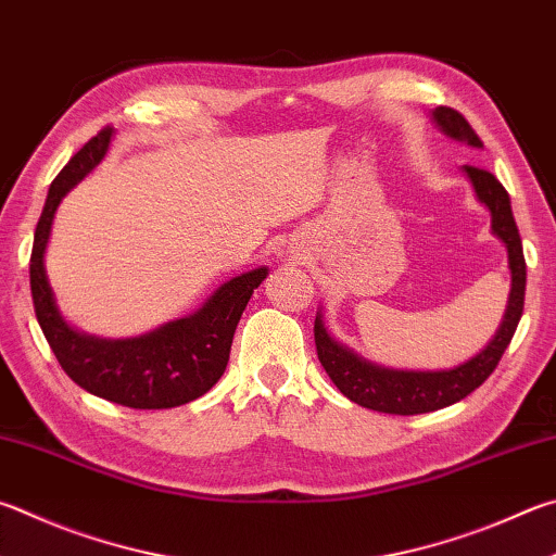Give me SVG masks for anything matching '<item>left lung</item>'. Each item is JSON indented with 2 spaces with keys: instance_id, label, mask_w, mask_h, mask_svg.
<instances>
[{
  "instance_id": "8db88e82",
  "label": "left lung",
  "mask_w": 556,
  "mask_h": 556,
  "mask_svg": "<svg viewBox=\"0 0 556 556\" xmlns=\"http://www.w3.org/2000/svg\"><path fill=\"white\" fill-rule=\"evenodd\" d=\"M432 118L442 128V134H447L450 138L464 140V143L473 148L483 146L481 138L473 134L469 121L459 111L450 106H438L432 111ZM464 173H467L481 204H486V208L491 211L493 236L501 238L508 250L510 299L506 316H503L496 338L489 342L486 350H481L477 357H471L464 365L447 371H396L371 365V362H365L355 352H350L340 342L332 340L326 326H323V318L316 316L313 338H316V350L323 369L328 371V377L340 389L342 396H348L350 401H355L369 410L393 413V416H418V413L452 406V403L469 396L473 389H479L491 377V371L496 369L503 352H506L513 336H516L525 306V279H528V275H525L522 240L516 218H513L508 191L503 189L501 181L489 169L464 165Z\"/></svg>"
}]
</instances>
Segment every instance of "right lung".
Here are the masks:
<instances>
[{
	"instance_id": "obj_1",
	"label": "right lung",
	"mask_w": 556,
	"mask_h": 556,
	"mask_svg": "<svg viewBox=\"0 0 556 556\" xmlns=\"http://www.w3.org/2000/svg\"><path fill=\"white\" fill-rule=\"evenodd\" d=\"M111 134L114 130L106 126L94 138H89L50 181L31 250L36 318L58 365L77 387L126 408H175L204 396L224 377L238 320L243 316L252 291L267 277V267L226 281L197 313L167 323L148 336L99 340L70 328L58 313L46 277L43 255L58 204L79 179L102 163Z\"/></svg>"
}]
</instances>
